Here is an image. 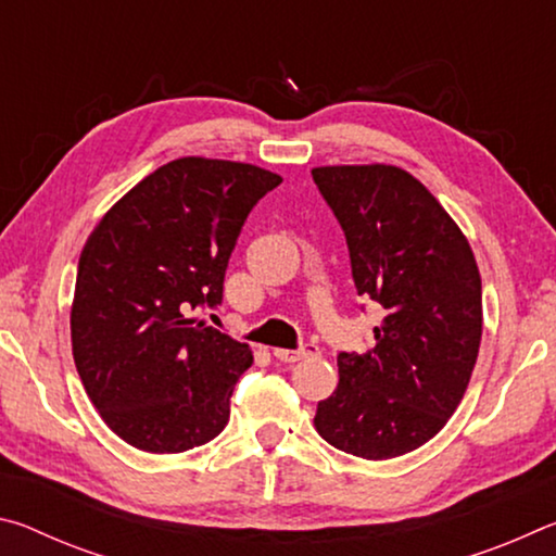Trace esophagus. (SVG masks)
Wrapping results in <instances>:
<instances>
[{
	"instance_id": "1",
	"label": "esophagus",
	"mask_w": 556,
	"mask_h": 556,
	"mask_svg": "<svg viewBox=\"0 0 556 556\" xmlns=\"http://www.w3.org/2000/svg\"><path fill=\"white\" fill-rule=\"evenodd\" d=\"M318 353V348L314 343H306L301 345L299 351H287V348H275V357L281 363H299L304 361V357H312Z\"/></svg>"
}]
</instances>
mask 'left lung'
<instances>
[{
	"instance_id": "left-lung-1",
	"label": "left lung",
	"mask_w": 556,
	"mask_h": 556,
	"mask_svg": "<svg viewBox=\"0 0 556 556\" xmlns=\"http://www.w3.org/2000/svg\"><path fill=\"white\" fill-rule=\"evenodd\" d=\"M345 232L357 294L384 318L368 353H338L314 425L345 454L382 460L427 444L464 400L483 333L481 275L454 218L397 166H318Z\"/></svg>"
}]
</instances>
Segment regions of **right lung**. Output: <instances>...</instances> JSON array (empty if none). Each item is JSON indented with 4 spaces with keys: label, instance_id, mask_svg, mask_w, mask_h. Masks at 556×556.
<instances>
[{
    "label": "right lung",
    "instance_id": "obj_1",
    "mask_svg": "<svg viewBox=\"0 0 556 556\" xmlns=\"http://www.w3.org/2000/svg\"><path fill=\"white\" fill-rule=\"evenodd\" d=\"M281 176L184 156L112 205L80 252L71 308L75 368L119 439L149 454L208 444L252 351L188 318L223 301V279L250 211Z\"/></svg>",
    "mask_w": 556,
    "mask_h": 556
}]
</instances>
